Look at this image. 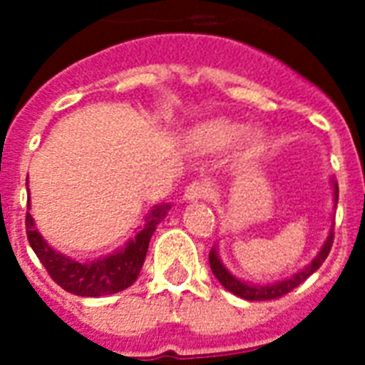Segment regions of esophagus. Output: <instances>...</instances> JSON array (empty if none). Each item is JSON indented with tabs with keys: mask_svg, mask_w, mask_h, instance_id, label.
Returning <instances> with one entry per match:
<instances>
[{
	"mask_svg": "<svg viewBox=\"0 0 365 365\" xmlns=\"http://www.w3.org/2000/svg\"><path fill=\"white\" fill-rule=\"evenodd\" d=\"M185 200H202L210 197V185L202 180H195L185 187Z\"/></svg>",
	"mask_w": 365,
	"mask_h": 365,
	"instance_id": "obj_1",
	"label": "esophagus"
}]
</instances>
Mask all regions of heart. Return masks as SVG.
<instances>
[{
    "label": "heart",
    "instance_id": "obj_1",
    "mask_svg": "<svg viewBox=\"0 0 365 365\" xmlns=\"http://www.w3.org/2000/svg\"><path fill=\"white\" fill-rule=\"evenodd\" d=\"M242 134V126L229 121H210L195 132V148L212 151V149L225 148Z\"/></svg>",
    "mask_w": 365,
    "mask_h": 365
}]
</instances>
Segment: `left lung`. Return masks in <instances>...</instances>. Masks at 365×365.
Here are the masks:
<instances>
[{
    "instance_id": "8db88e82",
    "label": "left lung",
    "mask_w": 365,
    "mask_h": 365,
    "mask_svg": "<svg viewBox=\"0 0 365 365\" xmlns=\"http://www.w3.org/2000/svg\"><path fill=\"white\" fill-rule=\"evenodd\" d=\"M335 187V202H337V193H339V187H337V183L334 185ZM337 206V205H335ZM331 244H334V229L329 231V237L328 240L324 242L322 250H320V254L312 259V263L303 269V271L295 272L294 277L286 278V280H280L277 284H267V286H250L246 282H240L239 278H235L231 272L222 265V261L217 259V254L216 250H212L210 252V269L214 272V277L222 282V286L225 289H229L231 294L239 295L242 299H248V301H269V299H277V297H282V295L289 294L292 289L297 288L299 284H303L307 278L311 277L312 272L320 269L326 257H328L329 250H331Z\"/></svg>"
}]
</instances>
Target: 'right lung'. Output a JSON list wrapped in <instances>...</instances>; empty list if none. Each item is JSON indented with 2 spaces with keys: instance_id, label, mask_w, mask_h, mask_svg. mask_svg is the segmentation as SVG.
Here are the masks:
<instances>
[{
  "instance_id": "obj_1",
  "label": "right lung",
  "mask_w": 365,
  "mask_h": 365,
  "mask_svg": "<svg viewBox=\"0 0 365 365\" xmlns=\"http://www.w3.org/2000/svg\"><path fill=\"white\" fill-rule=\"evenodd\" d=\"M168 210H170L168 205L155 206L142 231L126 244L125 250H119L117 254L108 255L104 259L88 261V263H79L54 252L43 240L41 235L37 233L34 220L28 212H26V235H28L31 250L36 252L48 277L53 278L60 288L73 295H81V297H100V295L123 292L134 284L142 271L151 235L160 220L166 217Z\"/></svg>"
}]
</instances>
